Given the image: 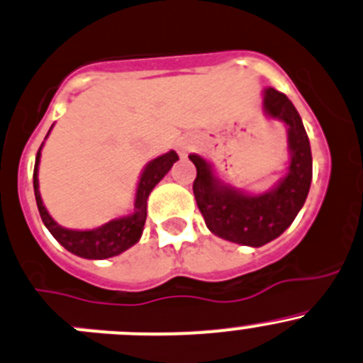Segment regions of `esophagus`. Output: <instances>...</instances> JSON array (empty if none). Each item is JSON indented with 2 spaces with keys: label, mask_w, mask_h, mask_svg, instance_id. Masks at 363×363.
<instances>
[{
  "label": "esophagus",
  "mask_w": 363,
  "mask_h": 363,
  "mask_svg": "<svg viewBox=\"0 0 363 363\" xmlns=\"http://www.w3.org/2000/svg\"><path fill=\"white\" fill-rule=\"evenodd\" d=\"M193 147H195V140L193 138H184L177 143V150L181 156H186V154H188Z\"/></svg>",
  "instance_id": "obj_1"
}]
</instances>
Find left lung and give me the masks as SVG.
<instances>
[{"mask_svg":"<svg viewBox=\"0 0 363 363\" xmlns=\"http://www.w3.org/2000/svg\"><path fill=\"white\" fill-rule=\"evenodd\" d=\"M264 111L287 125L291 163L286 177L262 195H248L221 182L203 157L191 154L196 206L207 228L218 238L246 246H262L279 238L294 221L307 200L312 181V152L300 113L286 94L264 90Z\"/></svg>","mask_w":363,"mask_h":363,"instance_id":"1","label":"left lung"}]
</instances>
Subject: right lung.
Here are the masks:
<instances>
[{"instance_id":"obj_1","label":"right lung","mask_w":363,"mask_h":363,"mask_svg":"<svg viewBox=\"0 0 363 363\" xmlns=\"http://www.w3.org/2000/svg\"><path fill=\"white\" fill-rule=\"evenodd\" d=\"M51 131V129H49ZM49 135V133H48ZM48 138V136H45ZM44 145V143H42ZM40 145V149H42ZM40 149L37 152V160H35V170H33V189H35V200H37L38 213H40L42 221L51 232L52 238L60 242L65 250L70 253L83 259H110V257L118 255L124 250L131 248L136 245L143 232V225L147 220V199H149L150 191L154 186L168 174L172 164L179 160L175 150L163 154V156L156 157L150 161L143 170L142 177H140L138 189H136L135 199V213L129 216L117 218L103 227H97L94 230H70V228H63L49 216L48 209L44 207L40 199V191H38V163H40Z\"/></svg>"}]
</instances>
